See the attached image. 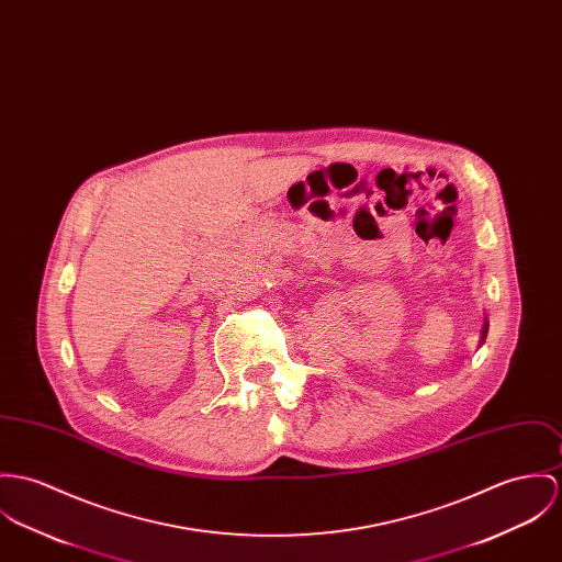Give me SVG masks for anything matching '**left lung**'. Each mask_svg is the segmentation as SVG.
Wrapping results in <instances>:
<instances>
[{
	"mask_svg": "<svg viewBox=\"0 0 562 562\" xmlns=\"http://www.w3.org/2000/svg\"><path fill=\"white\" fill-rule=\"evenodd\" d=\"M483 333H487V326H485V330H483Z\"/></svg>",
	"mask_w": 562,
	"mask_h": 562,
	"instance_id": "8db88e82",
	"label": "left lung"
}]
</instances>
